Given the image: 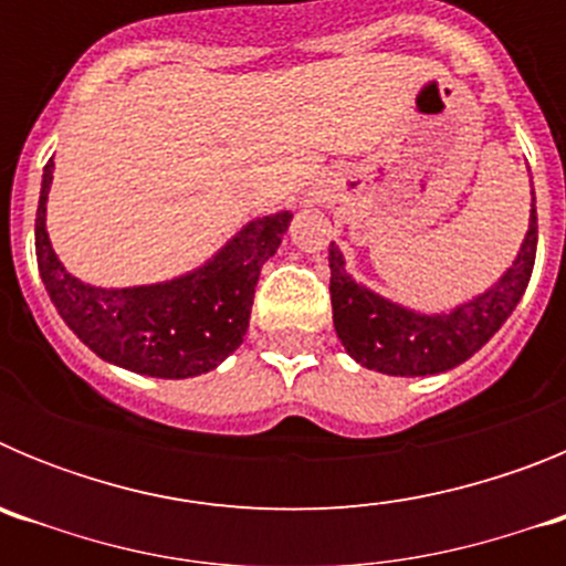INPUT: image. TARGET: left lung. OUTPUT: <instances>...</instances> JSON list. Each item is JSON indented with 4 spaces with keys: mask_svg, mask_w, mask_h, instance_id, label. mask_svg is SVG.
<instances>
[{
    "mask_svg": "<svg viewBox=\"0 0 566 566\" xmlns=\"http://www.w3.org/2000/svg\"><path fill=\"white\" fill-rule=\"evenodd\" d=\"M530 227L516 260L482 294H473L444 312H419L363 286L345 269L339 247L328 249L332 269L334 332L354 363L388 377H431L451 371L507 323L536 263V195Z\"/></svg>",
    "mask_w": 566,
    "mask_h": 566,
    "instance_id": "left-lung-1",
    "label": "left lung"
}]
</instances>
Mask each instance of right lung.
<instances>
[{
	"label": "right lung",
	"instance_id": "obj_1",
	"mask_svg": "<svg viewBox=\"0 0 566 566\" xmlns=\"http://www.w3.org/2000/svg\"><path fill=\"white\" fill-rule=\"evenodd\" d=\"M53 158L42 172L36 260L42 283L67 328L104 363L158 379L207 374L243 343L260 269L283 243L292 212L243 223L207 263L144 286L104 289L70 274L48 234Z\"/></svg>",
	"mask_w": 566,
	"mask_h": 566
}]
</instances>
